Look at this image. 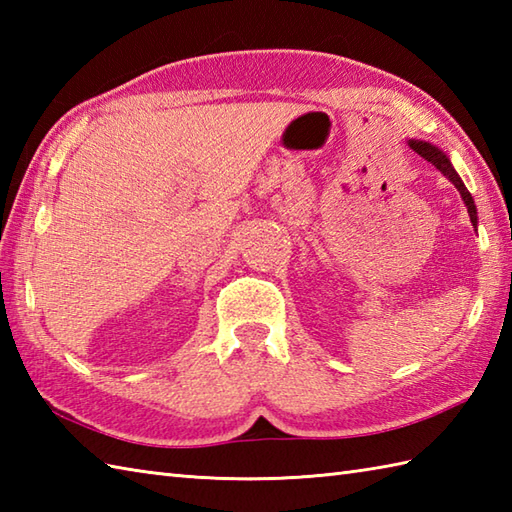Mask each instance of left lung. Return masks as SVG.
I'll use <instances>...</instances> for the list:
<instances>
[{
    "label": "left lung",
    "mask_w": 512,
    "mask_h": 512,
    "mask_svg": "<svg viewBox=\"0 0 512 512\" xmlns=\"http://www.w3.org/2000/svg\"><path fill=\"white\" fill-rule=\"evenodd\" d=\"M409 147H411L413 151H418V156H422L424 160L431 162L433 167L440 169V171L444 173V176H447V178L455 184V189L460 191L462 200H464V204H466V211H469V215H471V222H473V226H475V224H477V209H475V202H473V198H471L469 189L464 187V182L460 180L458 173H455V169L451 167V160H449L447 156H444L440 149H436V147L429 145V143H416V140H411Z\"/></svg>",
    "instance_id": "1"
}]
</instances>
